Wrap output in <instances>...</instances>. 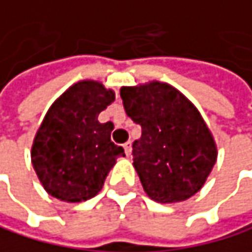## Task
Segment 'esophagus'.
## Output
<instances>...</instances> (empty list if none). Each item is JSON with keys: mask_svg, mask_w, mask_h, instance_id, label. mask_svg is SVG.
Segmentation results:
<instances>
[{"mask_svg": "<svg viewBox=\"0 0 252 252\" xmlns=\"http://www.w3.org/2000/svg\"><path fill=\"white\" fill-rule=\"evenodd\" d=\"M124 152H125V155H127V157L131 155V143L130 142H127V143L124 145Z\"/></svg>", "mask_w": 252, "mask_h": 252, "instance_id": "obj_1", "label": "esophagus"}]
</instances>
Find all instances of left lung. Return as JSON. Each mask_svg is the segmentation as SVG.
I'll list each match as a JSON object with an SVG mask.
<instances>
[{
	"label": "left lung",
	"mask_w": 252,
	"mask_h": 252,
	"mask_svg": "<svg viewBox=\"0 0 252 252\" xmlns=\"http://www.w3.org/2000/svg\"><path fill=\"white\" fill-rule=\"evenodd\" d=\"M121 98L125 113L142 127L133 165L146 195L174 204L201 190L217 161V145L196 106L159 81L122 87Z\"/></svg>",
	"instance_id": "left-lung-1"
}]
</instances>
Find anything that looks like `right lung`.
Listing matches in <instances>:
<instances>
[{
	"mask_svg": "<svg viewBox=\"0 0 252 252\" xmlns=\"http://www.w3.org/2000/svg\"><path fill=\"white\" fill-rule=\"evenodd\" d=\"M113 100V90L85 79L50 106L31 149L33 170L48 195L63 202L91 199L101 190L116 158L125 157L110 142L113 124L97 119Z\"/></svg>",
	"mask_w": 252,
	"mask_h": 252,
	"instance_id": "1",
	"label": "right lung"
}]
</instances>
